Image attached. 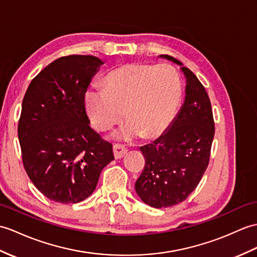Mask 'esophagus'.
Instances as JSON below:
<instances>
[{"label":"esophagus","instance_id":"1","mask_svg":"<svg viewBox=\"0 0 257 257\" xmlns=\"http://www.w3.org/2000/svg\"><path fill=\"white\" fill-rule=\"evenodd\" d=\"M112 151H114V156L116 159H121L127 153V149L120 145H114Z\"/></svg>","mask_w":257,"mask_h":257}]
</instances>
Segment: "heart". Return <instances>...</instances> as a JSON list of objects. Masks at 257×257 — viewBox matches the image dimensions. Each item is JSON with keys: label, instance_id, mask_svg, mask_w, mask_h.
Segmentation results:
<instances>
[{"label": "heart", "instance_id": "obj_1", "mask_svg": "<svg viewBox=\"0 0 257 257\" xmlns=\"http://www.w3.org/2000/svg\"><path fill=\"white\" fill-rule=\"evenodd\" d=\"M183 94L181 76L169 64H123L105 76L104 88L89 87L85 106L93 126L110 129L126 115L128 122L115 134L130 141L158 138L174 120Z\"/></svg>", "mask_w": 257, "mask_h": 257}]
</instances>
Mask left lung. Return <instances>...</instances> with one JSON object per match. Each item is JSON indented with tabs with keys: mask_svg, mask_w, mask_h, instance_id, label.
<instances>
[{
	"mask_svg": "<svg viewBox=\"0 0 257 257\" xmlns=\"http://www.w3.org/2000/svg\"><path fill=\"white\" fill-rule=\"evenodd\" d=\"M160 57L182 65L187 84L184 104L168 131L140 148L146 164L135 188L153 208L172 207L192 194L209 164L214 136L211 103L204 85L175 58Z\"/></svg>",
	"mask_w": 257,
	"mask_h": 257,
	"instance_id": "obj_1",
	"label": "left lung"
}]
</instances>
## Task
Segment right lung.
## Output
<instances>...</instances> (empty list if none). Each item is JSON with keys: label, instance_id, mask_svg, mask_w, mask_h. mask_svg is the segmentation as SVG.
Listing matches in <instances>:
<instances>
[{"label": "right lung", "instance_id": "1", "mask_svg": "<svg viewBox=\"0 0 257 257\" xmlns=\"http://www.w3.org/2000/svg\"><path fill=\"white\" fill-rule=\"evenodd\" d=\"M104 62L94 56L57 59L29 84L19 140L29 180L47 198L76 204L91 195L114 160L111 143L89 126L85 93Z\"/></svg>", "mask_w": 257, "mask_h": 257}]
</instances>
